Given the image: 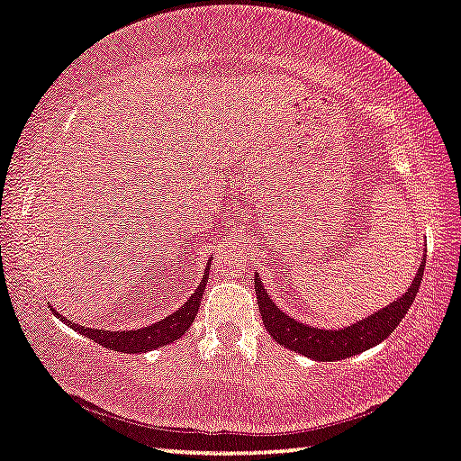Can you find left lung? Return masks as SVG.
I'll return each mask as SVG.
<instances>
[{
	"mask_svg": "<svg viewBox=\"0 0 461 461\" xmlns=\"http://www.w3.org/2000/svg\"><path fill=\"white\" fill-rule=\"evenodd\" d=\"M420 267L416 270L411 287L406 289V294L402 297L393 299L390 305L377 310L371 316L359 320V322L339 328V330H330V328H316L303 322H297L291 316H287L283 310H279L267 289L262 287V281L258 275H254V291H257L258 308L262 313V322L268 334L295 353H302L310 359L316 361H340L347 357L359 355L363 350L379 345V342L388 339L393 332L402 318L406 316L408 310L414 302L416 294H419L422 273H425V260L427 254H422Z\"/></svg>",
	"mask_w": 461,
	"mask_h": 461,
	"instance_id": "left-lung-1",
	"label": "left lung"
}]
</instances>
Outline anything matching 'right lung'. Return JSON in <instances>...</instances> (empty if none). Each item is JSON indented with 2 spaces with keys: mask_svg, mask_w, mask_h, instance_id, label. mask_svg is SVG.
Masks as SVG:
<instances>
[{
  "mask_svg": "<svg viewBox=\"0 0 461 461\" xmlns=\"http://www.w3.org/2000/svg\"><path fill=\"white\" fill-rule=\"evenodd\" d=\"M209 267H211V262L207 265V270H204L199 287L194 289V294L188 297L176 312H172L170 316L159 320V322H156V324L137 328V330H121V332L96 330V328L71 324L69 320L63 318L59 312L53 308L50 310H53L55 316L59 318L63 324L71 326L73 330L87 336V339L98 342V345H102V347H106L111 350H119V353H148V350L159 348L164 345H170V342H174V340H178L180 336L185 334L188 328H191L193 320L196 318V312H199V308H201L203 289L209 279Z\"/></svg>",
  "mask_w": 461,
  "mask_h": 461,
  "instance_id": "add662e5",
  "label": "right lung"
}]
</instances>
